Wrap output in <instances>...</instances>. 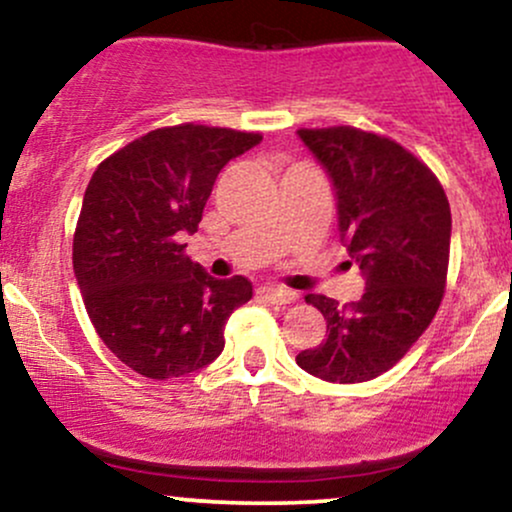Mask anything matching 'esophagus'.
Masks as SVG:
<instances>
[{"instance_id":"obj_1","label":"esophagus","mask_w":512,"mask_h":512,"mask_svg":"<svg viewBox=\"0 0 512 512\" xmlns=\"http://www.w3.org/2000/svg\"><path fill=\"white\" fill-rule=\"evenodd\" d=\"M257 293H260L264 301H269V303H274V305H286V303L296 301V293L281 289V286H262V289L257 291Z\"/></svg>"}]
</instances>
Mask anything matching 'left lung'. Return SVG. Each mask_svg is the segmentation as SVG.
Wrapping results in <instances>:
<instances>
[{"label":"left lung","instance_id":"left-lung-1","mask_svg":"<svg viewBox=\"0 0 512 512\" xmlns=\"http://www.w3.org/2000/svg\"><path fill=\"white\" fill-rule=\"evenodd\" d=\"M298 137L330 173L342 243L366 291L346 305L305 296L325 315L327 339L296 363L327 383H366L395 366L438 313L450 204L433 170L395 139L349 125L298 129Z\"/></svg>","mask_w":512,"mask_h":512}]
</instances>
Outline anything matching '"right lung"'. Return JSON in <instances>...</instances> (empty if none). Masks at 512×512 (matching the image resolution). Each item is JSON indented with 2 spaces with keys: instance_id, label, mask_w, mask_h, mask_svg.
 <instances>
[{
  "instance_id": "obj_1",
  "label": "right lung",
  "mask_w": 512,
  "mask_h": 512,
  "mask_svg": "<svg viewBox=\"0 0 512 512\" xmlns=\"http://www.w3.org/2000/svg\"><path fill=\"white\" fill-rule=\"evenodd\" d=\"M262 134L161 127L96 168L74 231V274L98 337L125 366L170 380L209 366L223 327L252 298L245 276L214 279L185 255L216 175Z\"/></svg>"
}]
</instances>
